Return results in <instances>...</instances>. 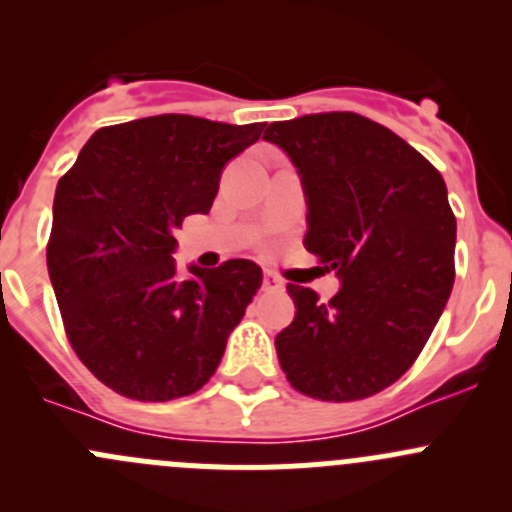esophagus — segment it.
<instances>
[{"label": "esophagus", "instance_id": "esophagus-1", "mask_svg": "<svg viewBox=\"0 0 512 512\" xmlns=\"http://www.w3.org/2000/svg\"><path fill=\"white\" fill-rule=\"evenodd\" d=\"M262 287H265V289H272V292H275V289H282V287H285V282H282L280 277H277V275H272V272H267L265 280H262Z\"/></svg>", "mask_w": 512, "mask_h": 512}]
</instances>
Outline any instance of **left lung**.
I'll return each mask as SVG.
<instances>
[{
    "label": "left lung",
    "mask_w": 512,
    "mask_h": 512,
    "mask_svg": "<svg viewBox=\"0 0 512 512\" xmlns=\"http://www.w3.org/2000/svg\"><path fill=\"white\" fill-rule=\"evenodd\" d=\"M307 200L304 247L339 277L327 304L287 285L294 319L275 339L287 381L322 401L379 394L406 374L453 289L456 218L441 173L359 113L270 123Z\"/></svg>",
    "instance_id": "left-lung-1"
}]
</instances>
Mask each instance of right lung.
I'll return each mask as SVG.
<instances>
[{"label":"right lung","instance_id":"1","mask_svg":"<svg viewBox=\"0 0 512 512\" xmlns=\"http://www.w3.org/2000/svg\"><path fill=\"white\" fill-rule=\"evenodd\" d=\"M265 123L163 113L98 128L54 195L46 265L79 359L138 401L198 391L262 285L252 260L175 275V230L205 215Z\"/></svg>","mask_w":512,"mask_h":512}]
</instances>
